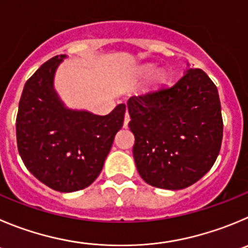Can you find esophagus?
I'll return each instance as SVG.
<instances>
[{
    "mask_svg": "<svg viewBox=\"0 0 248 248\" xmlns=\"http://www.w3.org/2000/svg\"><path fill=\"white\" fill-rule=\"evenodd\" d=\"M128 122H129V115H128V112L126 111V113H124V128H127V126H128Z\"/></svg>",
    "mask_w": 248,
    "mask_h": 248,
    "instance_id": "34e87169",
    "label": "esophagus"
}]
</instances>
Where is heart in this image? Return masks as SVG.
<instances>
[{
    "label": "heart",
    "instance_id": "1",
    "mask_svg": "<svg viewBox=\"0 0 248 248\" xmlns=\"http://www.w3.org/2000/svg\"><path fill=\"white\" fill-rule=\"evenodd\" d=\"M164 77H165V75H164L163 72H158V73H156V78H158L159 80L164 79Z\"/></svg>",
    "mask_w": 248,
    "mask_h": 248
}]
</instances>
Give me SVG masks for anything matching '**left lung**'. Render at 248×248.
<instances>
[{
    "mask_svg": "<svg viewBox=\"0 0 248 248\" xmlns=\"http://www.w3.org/2000/svg\"><path fill=\"white\" fill-rule=\"evenodd\" d=\"M127 110L136 166L150 186L186 188L214 165L223 117L218 89L204 71L188 69L171 87L132 96Z\"/></svg>",
    "mask_w": 248,
    "mask_h": 248,
    "instance_id": "left-lung-1",
    "label": "left lung"
}]
</instances>
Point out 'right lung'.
I'll return each mask as SVG.
<instances>
[{"label": "right lung", "mask_w": 248, "mask_h": 248, "mask_svg": "<svg viewBox=\"0 0 248 248\" xmlns=\"http://www.w3.org/2000/svg\"><path fill=\"white\" fill-rule=\"evenodd\" d=\"M64 56H55L27 80L19 100L16 135L25 168L50 188L75 192L90 186L101 172L126 105L106 116L64 108L52 87Z\"/></svg>", "instance_id": "right-lung-1"}]
</instances>
